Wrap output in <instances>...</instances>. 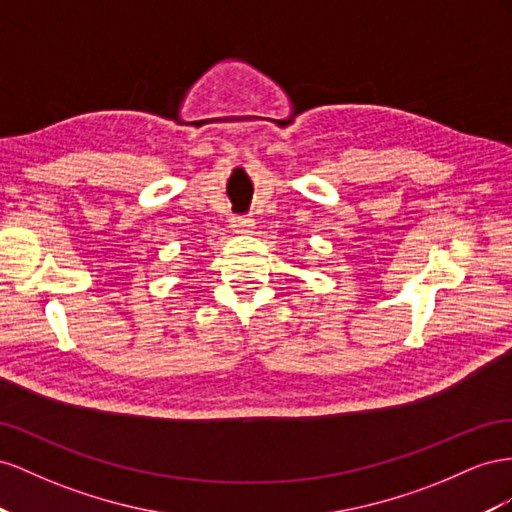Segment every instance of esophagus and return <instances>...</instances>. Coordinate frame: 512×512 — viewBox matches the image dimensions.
Returning a JSON list of instances; mask_svg holds the SVG:
<instances>
[{
  "label": "esophagus",
  "instance_id": "obj_1",
  "mask_svg": "<svg viewBox=\"0 0 512 512\" xmlns=\"http://www.w3.org/2000/svg\"><path fill=\"white\" fill-rule=\"evenodd\" d=\"M231 229L236 233H248L253 229V218L248 216H231Z\"/></svg>",
  "mask_w": 512,
  "mask_h": 512
}]
</instances>
